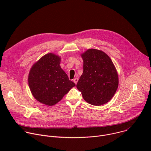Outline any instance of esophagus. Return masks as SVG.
Returning a JSON list of instances; mask_svg holds the SVG:
<instances>
[{
    "mask_svg": "<svg viewBox=\"0 0 151 151\" xmlns=\"http://www.w3.org/2000/svg\"><path fill=\"white\" fill-rule=\"evenodd\" d=\"M78 78H75L74 79H73V82H74V83H75V84H76L77 83V82H78Z\"/></svg>",
    "mask_w": 151,
    "mask_h": 151,
    "instance_id": "1",
    "label": "esophagus"
}]
</instances>
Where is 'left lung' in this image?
I'll list each match as a JSON object with an SVG mask.
<instances>
[{
    "instance_id": "obj_1",
    "label": "left lung",
    "mask_w": 151,
    "mask_h": 151,
    "mask_svg": "<svg viewBox=\"0 0 151 151\" xmlns=\"http://www.w3.org/2000/svg\"><path fill=\"white\" fill-rule=\"evenodd\" d=\"M83 73L77 84L83 99L94 106L108 102L118 87V76L109 57L104 52L89 49L81 55Z\"/></svg>"
}]
</instances>
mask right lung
<instances>
[{"mask_svg":"<svg viewBox=\"0 0 151 151\" xmlns=\"http://www.w3.org/2000/svg\"><path fill=\"white\" fill-rule=\"evenodd\" d=\"M60 58L52 53L42 57L32 68L29 85L39 102L52 106L75 86L60 67Z\"/></svg>","mask_w":151,"mask_h":151,"instance_id":"add662e5","label":"right lung"}]
</instances>
